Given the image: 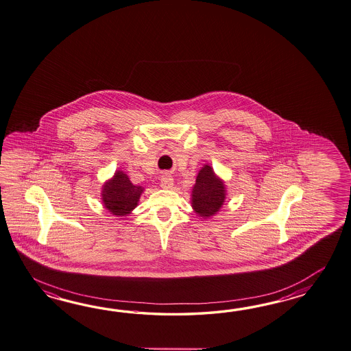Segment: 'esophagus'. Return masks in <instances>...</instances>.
I'll return each mask as SVG.
<instances>
[{
    "label": "esophagus",
    "mask_w": 351,
    "mask_h": 351,
    "mask_svg": "<svg viewBox=\"0 0 351 351\" xmlns=\"http://www.w3.org/2000/svg\"><path fill=\"white\" fill-rule=\"evenodd\" d=\"M160 185L162 189H171L173 186V179H172L171 175L170 173H167V172H165L164 175H162V178H161V182H160Z\"/></svg>",
    "instance_id": "esophagus-1"
}]
</instances>
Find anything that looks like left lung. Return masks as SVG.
<instances>
[{"label":"left lung","mask_w":351,"mask_h":351,"mask_svg":"<svg viewBox=\"0 0 351 351\" xmlns=\"http://www.w3.org/2000/svg\"><path fill=\"white\" fill-rule=\"evenodd\" d=\"M226 199L224 180L215 173L210 165H204L191 191V208L195 214L204 220L211 218L223 208Z\"/></svg>","instance_id":"8db88e82"}]
</instances>
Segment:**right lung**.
<instances>
[{"mask_svg":"<svg viewBox=\"0 0 351 351\" xmlns=\"http://www.w3.org/2000/svg\"><path fill=\"white\" fill-rule=\"evenodd\" d=\"M143 191L145 187L133 185L125 172L117 170L101 186V203L112 215L127 217L137 208Z\"/></svg>","mask_w":351,"mask_h":351,"instance_id":"right-lung-1","label":"right lung"}]
</instances>
